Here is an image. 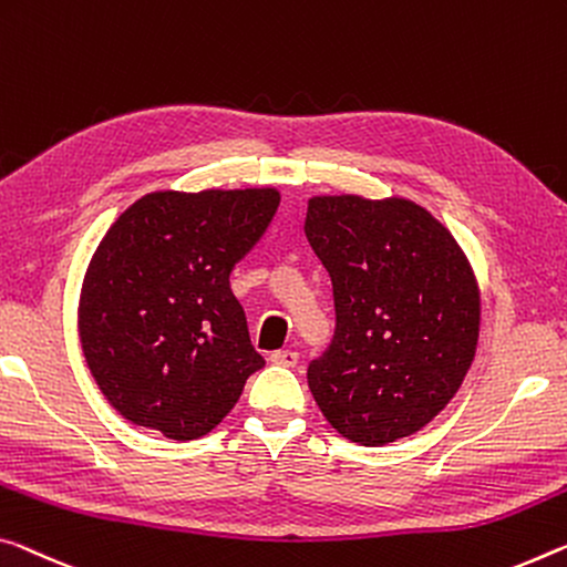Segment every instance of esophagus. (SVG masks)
<instances>
[{
  "instance_id": "1",
  "label": "esophagus",
  "mask_w": 567,
  "mask_h": 567,
  "mask_svg": "<svg viewBox=\"0 0 567 567\" xmlns=\"http://www.w3.org/2000/svg\"><path fill=\"white\" fill-rule=\"evenodd\" d=\"M269 361L275 365H285V368H295L300 361V355L295 353V350H275L272 355H269Z\"/></svg>"
}]
</instances>
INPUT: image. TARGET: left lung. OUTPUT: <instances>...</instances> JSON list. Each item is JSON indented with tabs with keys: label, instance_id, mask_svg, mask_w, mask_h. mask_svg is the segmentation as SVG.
Listing matches in <instances>:
<instances>
[{
	"label": "left lung",
	"instance_id": "8db88e82",
	"mask_svg": "<svg viewBox=\"0 0 567 567\" xmlns=\"http://www.w3.org/2000/svg\"><path fill=\"white\" fill-rule=\"evenodd\" d=\"M305 235L326 265L336 330L308 365L338 434L383 446L416 434L460 391L480 338V292L454 237L421 206L318 196Z\"/></svg>",
	"mask_w": 567,
	"mask_h": 567
}]
</instances>
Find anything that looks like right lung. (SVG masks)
<instances>
[{
  "label": "right lung",
  "mask_w": 567,
  "mask_h": 567,
  "mask_svg": "<svg viewBox=\"0 0 567 567\" xmlns=\"http://www.w3.org/2000/svg\"><path fill=\"white\" fill-rule=\"evenodd\" d=\"M280 194L156 192L97 247L80 298V343L111 406L176 442L235 409L265 365L229 275L272 221Z\"/></svg>",
  "instance_id": "1"
}]
</instances>
